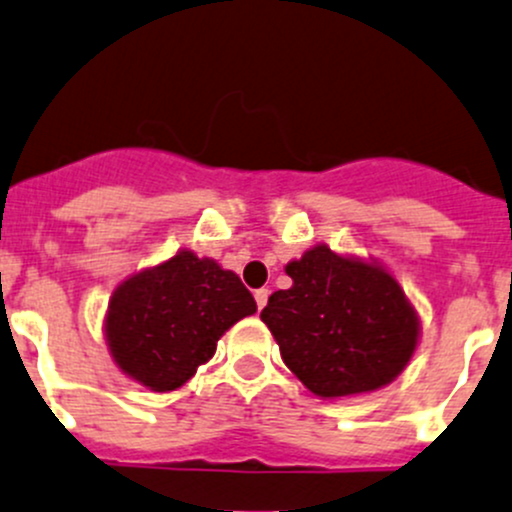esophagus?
Instances as JSON below:
<instances>
[{
	"instance_id": "esophagus-1",
	"label": "esophagus",
	"mask_w": 512,
	"mask_h": 512,
	"mask_svg": "<svg viewBox=\"0 0 512 512\" xmlns=\"http://www.w3.org/2000/svg\"><path fill=\"white\" fill-rule=\"evenodd\" d=\"M267 297H270V289H257L255 292V301H257V306H265L267 304Z\"/></svg>"
}]
</instances>
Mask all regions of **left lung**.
Listing matches in <instances>:
<instances>
[{
    "label": "left lung",
    "mask_w": 512,
    "mask_h": 512,
    "mask_svg": "<svg viewBox=\"0 0 512 512\" xmlns=\"http://www.w3.org/2000/svg\"><path fill=\"white\" fill-rule=\"evenodd\" d=\"M284 270L292 287L274 292L260 319L287 368L314 395H363L407 368L422 326L383 265L316 245Z\"/></svg>",
    "instance_id": "obj_1"
}]
</instances>
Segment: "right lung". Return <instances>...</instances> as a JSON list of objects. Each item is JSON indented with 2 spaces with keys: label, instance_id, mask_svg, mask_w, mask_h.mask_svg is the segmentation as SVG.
Instances as JSON below:
<instances>
[{
  "label": "right lung",
  "instance_id": "add662e5",
  "mask_svg": "<svg viewBox=\"0 0 512 512\" xmlns=\"http://www.w3.org/2000/svg\"><path fill=\"white\" fill-rule=\"evenodd\" d=\"M255 311L238 274L179 250L112 292L102 331L127 378L169 392L191 380L198 365L213 358L220 336Z\"/></svg>",
  "mask_w": 512,
  "mask_h": 512
}]
</instances>
